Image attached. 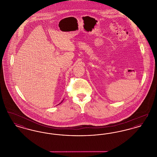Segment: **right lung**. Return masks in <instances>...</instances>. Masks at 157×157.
<instances>
[{
    "label": "right lung",
    "instance_id": "1",
    "mask_svg": "<svg viewBox=\"0 0 157 157\" xmlns=\"http://www.w3.org/2000/svg\"><path fill=\"white\" fill-rule=\"evenodd\" d=\"M62 102H60V104H61V103H62ZM60 104H58V105H59Z\"/></svg>",
    "mask_w": 157,
    "mask_h": 157
}]
</instances>
